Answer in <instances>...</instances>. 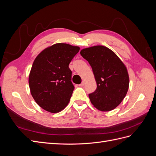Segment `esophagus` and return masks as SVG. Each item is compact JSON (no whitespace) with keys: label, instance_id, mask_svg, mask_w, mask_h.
Instances as JSON below:
<instances>
[{"label":"esophagus","instance_id":"obj_1","mask_svg":"<svg viewBox=\"0 0 156 156\" xmlns=\"http://www.w3.org/2000/svg\"><path fill=\"white\" fill-rule=\"evenodd\" d=\"M84 85V81L82 82V83H81L80 84H79V87H83Z\"/></svg>","mask_w":156,"mask_h":156}]
</instances>
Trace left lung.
<instances>
[{
  "label": "left lung",
  "mask_w": 156,
  "mask_h": 156,
  "mask_svg": "<svg viewBox=\"0 0 156 156\" xmlns=\"http://www.w3.org/2000/svg\"><path fill=\"white\" fill-rule=\"evenodd\" d=\"M91 66L97 88L88 96L98 110L109 111L119 106L126 96L129 79L125 64L114 52L95 45L80 52Z\"/></svg>",
  "instance_id": "obj_1"
}]
</instances>
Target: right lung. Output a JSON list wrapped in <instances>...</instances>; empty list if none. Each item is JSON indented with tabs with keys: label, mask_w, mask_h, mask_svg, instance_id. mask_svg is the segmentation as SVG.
Here are the masks:
<instances>
[{
	"label": "right lung",
	"mask_w": 156,
	"mask_h": 156,
	"mask_svg": "<svg viewBox=\"0 0 156 156\" xmlns=\"http://www.w3.org/2000/svg\"><path fill=\"white\" fill-rule=\"evenodd\" d=\"M79 49L77 46L58 43L36 56L29 84L32 96L43 109L56 113L68 105L74 90L69 64Z\"/></svg>",
	"instance_id": "add662e5"
}]
</instances>
